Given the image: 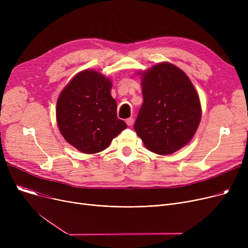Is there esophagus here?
<instances>
[{
  "label": "esophagus",
  "mask_w": 248,
  "mask_h": 248,
  "mask_svg": "<svg viewBox=\"0 0 248 248\" xmlns=\"http://www.w3.org/2000/svg\"><path fill=\"white\" fill-rule=\"evenodd\" d=\"M125 123H126V124H127L128 126H132V125L134 124V120L132 119V117H129V119H127V120L125 121Z\"/></svg>",
  "instance_id": "esophagus-1"
}]
</instances>
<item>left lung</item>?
Here are the masks:
<instances>
[{
  "mask_svg": "<svg viewBox=\"0 0 248 248\" xmlns=\"http://www.w3.org/2000/svg\"><path fill=\"white\" fill-rule=\"evenodd\" d=\"M138 73L144 103L135 131L151 152L171 155L197 131L202 114L199 95L187 74L172 63L162 62Z\"/></svg>",
  "mask_w": 248,
  "mask_h": 248,
  "instance_id": "1",
  "label": "left lung"
}]
</instances>
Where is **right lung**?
<instances>
[{
	"label": "right lung",
	"mask_w": 248,
	"mask_h": 248,
	"mask_svg": "<svg viewBox=\"0 0 248 248\" xmlns=\"http://www.w3.org/2000/svg\"><path fill=\"white\" fill-rule=\"evenodd\" d=\"M112 83L98 71L78 72L63 88L56 103L58 128L68 144L84 154L106 150L126 128L117 119Z\"/></svg>",
	"instance_id": "obj_1"
}]
</instances>
